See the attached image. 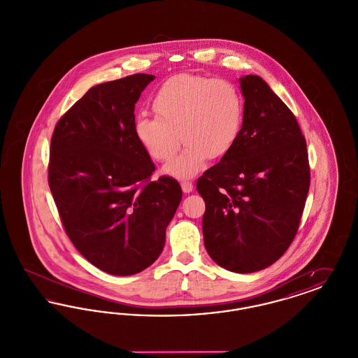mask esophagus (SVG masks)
<instances>
[{"label":"esophagus","mask_w":358,"mask_h":358,"mask_svg":"<svg viewBox=\"0 0 358 358\" xmlns=\"http://www.w3.org/2000/svg\"><path fill=\"white\" fill-rule=\"evenodd\" d=\"M181 187H182V190H184V193H190L192 190H193V184L190 182V181H182L181 182Z\"/></svg>","instance_id":"obj_1"}]
</instances>
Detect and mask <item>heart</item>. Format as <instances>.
<instances>
[{
  "instance_id": "1",
  "label": "heart",
  "mask_w": 358,
  "mask_h": 358,
  "mask_svg": "<svg viewBox=\"0 0 358 358\" xmlns=\"http://www.w3.org/2000/svg\"><path fill=\"white\" fill-rule=\"evenodd\" d=\"M157 117L141 114L134 120L139 145L154 161H169L165 171L190 178L208 158L222 159L235 148L244 127L245 104L236 85L224 79L181 73L171 76L153 98Z\"/></svg>"
}]
</instances>
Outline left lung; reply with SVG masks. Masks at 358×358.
<instances>
[{"mask_svg":"<svg viewBox=\"0 0 358 358\" xmlns=\"http://www.w3.org/2000/svg\"><path fill=\"white\" fill-rule=\"evenodd\" d=\"M244 127L235 148L197 180L206 252L232 273L260 271L296 235L310 187L306 139L260 76L240 79Z\"/></svg>","mask_w":358,"mask_h":358,"instance_id":"8db88e82","label":"left lung"}]
</instances>
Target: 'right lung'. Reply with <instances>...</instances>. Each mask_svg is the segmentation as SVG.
Returning a JSON list of instances; mask_svg holds the SVG:
<instances>
[{"label": "right lung", "mask_w": 358, "mask_h": 358, "mask_svg": "<svg viewBox=\"0 0 358 358\" xmlns=\"http://www.w3.org/2000/svg\"><path fill=\"white\" fill-rule=\"evenodd\" d=\"M153 75L94 85L56 123L48 184L64 231L85 259L111 275L152 266L165 245L180 184L152 180L150 155L134 134V108Z\"/></svg>", "instance_id": "1"}]
</instances>
